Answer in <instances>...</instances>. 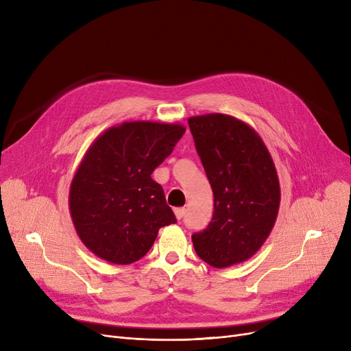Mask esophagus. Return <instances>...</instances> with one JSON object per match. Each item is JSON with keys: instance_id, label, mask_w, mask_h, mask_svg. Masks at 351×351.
<instances>
[{"instance_id": "1", "label": "esophagus", "mask_w": 351, "mask_h": 351, "mask_svg": "<svg viewBox=\"0 0 351 351\" xmlns=\"http://www.w3.org/2000/svg\"><path fill=\"white\" fill-rule=\"evenodd\" d=\"M173 212H175L176 219H178V220H180L183 216H185V212H186V210H185V208H178V209H175Z\"/></svg>"}]
</instances>
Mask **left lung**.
Returning <instances> with one entry per match:
<instances>
[{
  "label": "left lung",
  "mask_w": 351,
  "mask_h": 351,
  "mask_svg": "<svg viewBox=\"0 0 351 351\" xmlns=\"http://www.w3.org/2000/svg\"><path fill=\"white\" fill-rule=\"evenodd\" d=\"M213 192V216L193 233L195 252L216 269L246 262L269 237L280 206L276 166L262 138L225 114L188 119Z\"/></svg>",
  "instance_id": "obj_1"
}]
</instances>
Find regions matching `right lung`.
Masks as SVG:
<instances>
[{
    "mask_svg": "<svg viewBox=\"0 0 351 351\" xmlns=\"http://www.w3.org/2000/svg\"><path fill=\"white\" fill-rule=\"evenodd\" d=\"M185 131L180 123L123 122L88 147L69 186V213L95 256L134 263L152 247L160 228L176 222L151 175Z\"/></svg>",
    "mask_w": 351,
    "mask_h": 351,
    "instance_id": "add662e5",
    "label": "right lung"
}]
</instances>
